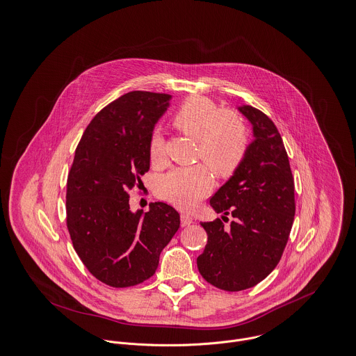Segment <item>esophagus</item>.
Instances as JSON below:
<instances>
[{
  "instance_id": "34e87169",
  "label": "esophagus",
  "mask_w": 356,
  "mask_h": 356,
  "mask_svg": "<svg viewBox=\"0 0 356 356\" xmlns=\"http://www.w3.org/2000/svg\"><path fill=\"white\" fill-rule=\"evenodd\" d=\"M180 222H181V227H187V225L194 222V218L191 216H188V214H181L180 216Z\"/></svg>"
}]
</instances>
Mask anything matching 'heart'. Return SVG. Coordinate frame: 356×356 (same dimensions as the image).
<instances>
[{
	"instance_id": "heart-1",
	"label": "heart",
	"mask_w": 356,
	"mask_h": 356,
	"mask_svg": "<svg viewBox=\"0 0 356 356\" xmlns=\"http://www.w3.org/2000/svg\"><path fill=\"white\" fill-rule=\"evenodd\" d=\"M173 125L184 135L197 142V156L203 159L220 179L231 177L245 157L250 134L243 119L221 108L206 97H190L176 111ZM152 163L165 162V139L154 132L149 140ZM213 175L209 168L197 165L175 168L161 176L156 183L159 197L172 204L190 210L209 194Z\"/></svg>"
}]
</instances>
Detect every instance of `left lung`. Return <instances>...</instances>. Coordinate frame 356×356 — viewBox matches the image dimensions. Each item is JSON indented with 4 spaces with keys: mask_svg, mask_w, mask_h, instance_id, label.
Returning <instances> with one entry per match:
<instances>
[{
    "mask_svg": "<svg viewBox=\"0 0 356 356\" xmlns=\"http://www.w3.org/2000/svg\"><path fill=\"white\" fill-rule=\"evenodd\" d=\"M254 140L234 176L211 197L222 220L200 222L207 243L197 257L199 273L211 285L236 292L269 276L281 259L295 216V183L289 159L275 122L264 112L244 105Z\"/></svg>",
    "mask_w": 356,
    "mask_h": 356,
    "instance_id": "8db88e82",
    "label": "left lung"
}]
</instances>
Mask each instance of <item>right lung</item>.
I'll return each mask as SVG.
<instances>
[{
  "label": "right lung",
  "instance_id": "1",
  "mask_svg": "<svg viewBox=\"0 0 356 356\" xmlns=\"http://www.w3.org/2000/svg\"><path fill=\"white\" fill-rule=\"evenodd\" d=\"M169 94L131 91L87 125L67 180V228L87 270L113 288L153 276L159 254L180 227L179 213L154 202L129 210V191L149 172V140ZM143 184V183H142Z\"/></svg>",
  "mask_w": 356,
  "mask_h": 356
}]
</instances>
